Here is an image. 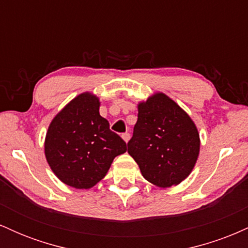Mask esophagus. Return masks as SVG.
<instances>
[{
    "label": "esophagus",
    "instance_id": "1",
    "mask_svg": "<svg viewBox=\"0 0 248 248\" xmlns=\"http://www.w3.org/2000/svg\"><path fill=\"white\" fill-rule=\"evenodd\" d=\"M122 139H124V141L127 142L129 141V139H130V134L129 133H124V134H122Z\"/></svg>",
    "mask_w": 248,
    "mask_h": 248
}]
</instances>
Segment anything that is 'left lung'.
<instances>
[{"mask_svg": "<svg viewBox=\"0 0 248 248\" xmlns=\"http://www.w3.org/2000/svg\"><path fill=\"white\" fill-rule=\"evenodd\" d=\"M138 121L128 153L154 186H177L192 171L201 140L187 113L162 92L138 105Z\"/></svg>", "mask_w": 248, "mask_h": 248, "instance_id": "8db88e82", "label": "left lung"}]
</instances>
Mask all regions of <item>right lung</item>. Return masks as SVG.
Instances as JSON below:
<instances>
[{
    "instance_id": "1",
    "label": "right lung",
    "mask_w": 248,
    "mask_h": 248,
    "mask_svg": "<svg viewBox=\"0 0 248 248\" xmlns=\"http://www.w3.org/2000/svg\"><path fill=\"white\" fill-rule=\"evenodd\" d=\"M96 95H77L51 121L44 142L45 157L53 173L66 186L91 189L106 176L127 144L109 129L99 113Z\"/></svg>"
}]
</instances>
